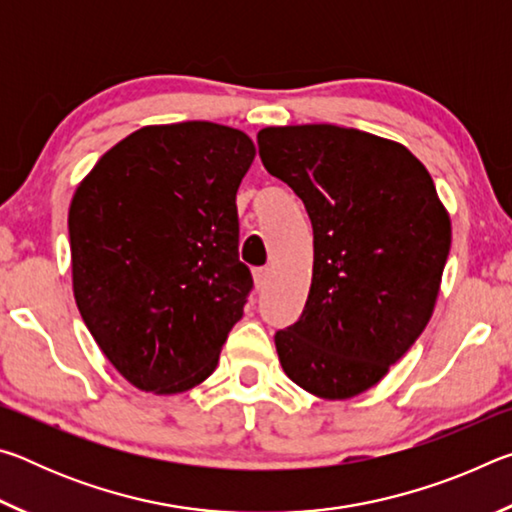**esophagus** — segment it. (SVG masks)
Instances as JSON below:
<instances>
[{
    "instance_id": "34e87169",
    "label": "esophagus",
    "mask_w": 512,
    "mask_h": 512,
    "mask_svg": "<svg viewBox=\"0 0 512 512\" xmlns=\"http://www.w3.org/2000/svg\"><path fill=\"white\" fill-rule=\"evenodd\" d=\"M253 277H255V287L257 289H264L266 284H268V280H271V268H255L253 271Z\"/></svg>"
}]
</instances>
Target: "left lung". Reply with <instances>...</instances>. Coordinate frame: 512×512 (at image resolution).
Masks as SVG:
<instances>
[{
	"label": "left lung",
	"mask_w": 512,
	"mask_h": 512,
	"mask_svg": "<svg viewBox=\"0 0 512 512\" xmlns=\"http://www.w3.org/2000/svg\"><path fill=\"white\" fill-rule=\"evenodd\" d=\"M257 144L314 228L305 309L275 332L280 363L311 395L348 400L427 327L452 246L449 216L402 144L332 124L264 128Z\"/></svg>",
	"instance_id": "obj_1"
}]
</instances>
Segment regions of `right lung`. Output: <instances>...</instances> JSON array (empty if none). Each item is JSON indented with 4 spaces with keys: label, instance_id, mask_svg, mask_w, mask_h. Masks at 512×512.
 <instances>
[{
    "label": "right lung",
    "instance_id": "obj_1",
    "mask_svg": "<svg viewBox=\"0 0 512 512\" xmlns=\"http://www.w3.org/2000/svg\"><path fill=\"white\" fill-rule=\"evenodd\" d=\"M246 133L212 121L146 126L94 164L69 205L74 298L133 386L183 393L214 372L253 291L239 259Z\"/></svg>",
    "mask_w": 512,
    "mask_h": 512
}]
</instances>
